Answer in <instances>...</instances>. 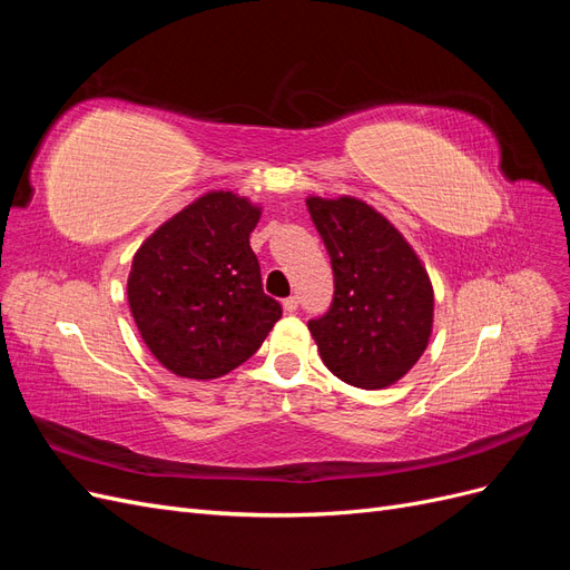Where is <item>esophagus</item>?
Instances as JSON below:
<instances>
[{"label": "esophagus", "mask_w": 570, "mask_h": 570, "mask_svg": "<svg viewBox=\"0 0 570 570\" xmlns=\"http://www.w3.org/2000/svg\"><path fill=\"white\" fill-rule=\"evenodd\" d=\"M297 297H287V299H283V308H285V312L287 314H295L297 312Z\"/></svg>", "instance_id": "esophagus-1"}]
</instances>
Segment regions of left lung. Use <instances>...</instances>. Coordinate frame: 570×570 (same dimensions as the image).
<instances>
[{
    "instance_id": "8db88e82",
    "label": "left lung",
    "mask_w": 570,
    "mask_h": 570,
    "mask_svg": "<svg viewBox=\"0 0 570 570\" xmlns=\"http://www.w3.org/2000/svg\"><path fill=\"white\" fill-rule=\"evenodd\" d=\"M331 254L335 297L308 321L323 364L347 385L383 390L421 358L433 333L435 295L419 254L371 204L308 197Z\"/></svg>"
}]
</instances>
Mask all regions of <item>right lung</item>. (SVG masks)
I'll return each instance as SVG.
<instances>
[{"instance_id": "add662e5", "label": "right lung", "mask_w": 570, "mask_h": 570, "mask_svg": "<svg viewBox=\"0 0 570 570\" xmlns=\"http://www.w3.org/2000/svg\"><path fill=\"white\" fill-rule=\"evenodd\" d=\"M262 206L212 189L154 230L132 256L128 304L147 350L180 377L212 381L262 347L283 316L264 295L249 235Z\"/></svg>"}]
</instances>
